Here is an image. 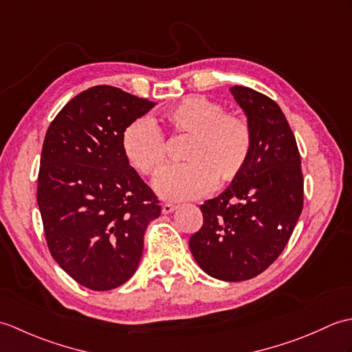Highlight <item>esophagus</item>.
<instances>
[{"mask_svg": "<svg viewBox=\"0 0 352 352\" xmlns=\"http://www.w3.org/2000/svg\"><path fill=\"white\" fill-rule=\"evenodd\" d=\"M177 208V206L175 204H169V203H166V204H163L162 206V213L163 214H169V213H172Z\"/></svg>", "mask_w": 352, "mask_h": 352, "instance_id": "34e87169", "label": "esophagus"}]
</instances>
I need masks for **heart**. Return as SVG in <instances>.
I'll return each instance as SVG.
<instances>
[{
  "label": "heart",
  "mask_w": 352,
  "mask_h": 352,
  "mask_svg": "<svg viewBox=\"0 0 352 352\" xmlns=\"http://www.w3.org/2000/svg\"><path fill=\"white\" fill-rule=\"evenodd\" d=\"M163 122L175 134L190 138L183 159L188 163L164 168L154 190L164 199L188 201L204 197L214 180L227 184L243 170L250 159L252 134L243 118L226 113L221 102L206 96H188L163 113ZM126 162L142 175L162 168L166 142L151 119L142 116L125 126L121 139Z\"/></svg>",
  "instance_id": "obj_1"
}]
</instances>
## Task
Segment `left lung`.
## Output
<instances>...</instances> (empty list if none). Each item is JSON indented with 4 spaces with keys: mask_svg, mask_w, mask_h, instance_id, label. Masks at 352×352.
Segmentation results:
<instances>
[{
    "mask_svg": "<svg viewBox=\"0 0 352 352\" xmlns=\"http://www.w3.org/2000/svg\"><path fill=\"white\" fill-rule=\"evenodd\" d=\"M252 134L250 159L227 190L201 206L203 227L189 246L213 278L257 276L283 252L304 204L301 155L280 106L245 86L230 89Z\"/></svg>",
    "mask_w": 352,
    "mask_h": 352,
    "instance_id": "left-lung-1",
    "label": "left lung"
}]
</instances>
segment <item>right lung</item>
I'll use <instances>...</instances> for the list:
<instances>
[{
	"label": "right lung",
	"mask_w": 352,
	"mask_h": 352,
	"mask_svg": "<svg viewBox=\"0 0 352 352\" xmlns=\"http://www.w3.org/2000/svg\"><path fill=\"white\" fill-rule=\"evenodd\" d=\"M155 102L94 86L58 111L45 134L37 204L52 258L92 290L119 287L136 272L148 223L162 207L126 162L125 126Z\"/></svg>",
	"instance_id": "add662e5"
}]
</instances>
